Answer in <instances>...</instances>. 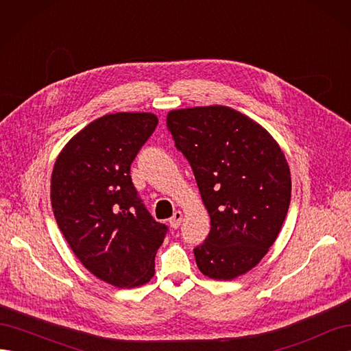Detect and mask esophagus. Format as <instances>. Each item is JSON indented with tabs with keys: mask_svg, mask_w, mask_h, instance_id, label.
<instances>
[{
	"mask_svg": "<svg viewBox=\"0 0 351 351\" xmlns=\"http://www.w3.org/2000/svg\"><path fill=\"white\" fill-rule=\"evenodd\" d=\"M182 221H183V214L180 210H176L174 215L169 218V226L173 228H178L180 224H182Z\"/></svg>",
	"mask_w": 351,
	"mask_h": 351,
	"instance_id": "1",
	"label": "esophagus"
}]
</instances>
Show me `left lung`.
<instances>
[{"label": "left lung", "instance_id": "8db88e82", "mask_svg": "<svg viewBox=\"0 0 351 351\" xmlns=\"http://www.w3.org/2000/svg\"><path fill=\"white\" fill-rule=\"evenodd\" d=\"M167 127L210 217L206 240L193 250L197 268L214 280L237 278L280 234L291 197L287 159L261 124L224 105L169 111Z\"/></svg>", "mask_w": 351, "mask_h": 351}]
</instances>
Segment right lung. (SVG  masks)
I'll return each mask as SVG.
<instances>
[{
  "mask_svg": "<svg viewBox=\"0 0 351 351\" xmlns=\"http://www.w3.org/2000/svg\"><path fill=\"white\" fill-rule=\"evenodd\" d=\"M156 124L151 112L104 115L71 137L52 169L51 205L62 236L84 268L119 289L151 281L168 231L130 177Z\"/></svg>",
  "mask_w": 351,
  "mask_h": 351,
  "instance_id": "obj_1",
  "label": "right lung"
}]
</instances>
